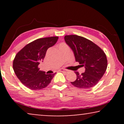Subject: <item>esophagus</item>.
<instances>
[{"label":"esophagus","mask_w":124,"mask_h":124,"mask_svg":"<svg viewBox=\"0 0 124 124\" xmlns=\"http://www.w3.org/2000/svg\"><path fill=\"white\" fill-rule=\"evenodd\" d=\"M59 71L61 72H64V73H67L68 72L67 70H65V69H61L59 70Z\"/></svg>","instance_id":"1"}]
</instances>
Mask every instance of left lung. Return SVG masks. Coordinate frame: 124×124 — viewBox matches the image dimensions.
<instances>
[{
  "label": "left lung",
  "instance_id": "left-lung-1",
  "mask_svg": "<svg viewBox=\"0 0 124 124\" xmlns=\"http://www.w3.org/2000/svg\"><path fill=\"white\" fill-rule=\"evenodd\" d=\"M64 39L74 52L76 62L85 68L84 73L75 72L77 78L71 84L80 89H89L95 86L107 68L106 54L94 42L83 37L65 35Z\"/></svg>",
  "mask_w": 124,
  "mask_h": 124
}]
</instances>
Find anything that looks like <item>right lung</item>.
Instances as JSON below:
<instances>
[{
    "instance_id": "add662e5",
    "label": "right lung",
    "mask_w": 124,
    "mask_h": 124,
    "mask_svg": "<svg viewBox=\"0 0 124 124\" xmlns=\"http://www.w3.org/2000/svg\"><path fill=\"white\" fill-rule=\"evenodd\" d=\"M58 37L39 38L28 43L17 52L13 62L15 73L23 85L40 90L48 85L56 73L45 74L38 65L45 58L47 49L56 43Z\"/></svg>"
}]
</instances>
